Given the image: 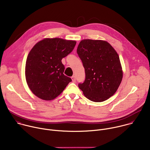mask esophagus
<instances>
[{"label": "esophagus", "mask_w": 150, "mask_h": 150, "mask_svg": "<svg viewBox=\"0 0 150 150\" xmlns=\"http://www.w3.org/2000/svg\"><path fill=\"white\" fill-rule=\"evenodd\" d=\"M71 78H72V82H76V77H75V75H74V76H72L71 77Z\"/></svg>", "instance_id": "1"}]
</instances>
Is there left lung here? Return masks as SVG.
Returning a JSON list of instances; mask_svg holds the SVG:
<instances>
[{
	"instance_id": "left-lung-1",
	"label": "left lung",
	"mask_w": 150,
	"mask_h": 150,
	"mask_svg": "<svg viewBox=\"0 0 150 150\" xmlns=\"http://www.w3.org/2000/svg\"><path fill=\"white\" fill-rule=\"evenodd\" d=\"M77 53L85 69V79L78 84L83 95L94 102H102L118 89L123 77L119 57L108 42L81 40Z\"/></svg>"
}]
</instances>
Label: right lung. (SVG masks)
Listing matches in <instances>:
<instances>
[{
	"label": "right lung",
	"mask_w": 150,
	"mask_h": 150,
	"mask_svg": "<svg viewBox=\"0 0 150 150\" xmlns=\"http://www.w3.org/2000/svg\"><path fill=\"white\" fill-rule=\"evenodd\" d=\"M76 43L73 40L48 38L34 45L25 65L27 83L34 95L42 100H53L72 81L63 74L62 59L72 52Z\"/></svg>",
	"instance_id": "right-lung-1"
}]
</instances>
